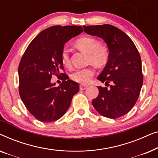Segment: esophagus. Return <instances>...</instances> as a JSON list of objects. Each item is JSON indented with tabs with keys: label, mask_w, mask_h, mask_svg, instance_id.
Here are the masks:
<instances>
[{
	"label": "esophagus",
	"mask_w": 158,
	"mask_h": 158,
	"mask_svg": "<svg viewBox=\"0 0 158 158\" xmlns=\"http://www.w3.org/2000/svg\"><path fill=\"white\" fill-rule=\"evenodd\" d=\"M88 85H83V84H81V85H80V89H81V90H85L86 88H88Z\"/></svg>",
	"instance_id": "esophagus-1"
}]
</instances>
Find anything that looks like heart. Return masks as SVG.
<instances>
[{"label":"heart","instance_id":"b5f03b06","mask_svg":"<svg viewBox=\"0 0 158 158\" xmlns=\"http://www.w3.org/2000/svg\"><path fill=\"white\" fill-rule=\"evenodd\" d=\"M75 46L80 50L85 52L89 55L88 62L95 65L101 67L107 63L109 58V51L106 46L101 44L96 39L84 36L75 42ZM61 60L64 65L68 66L70 63V50L67 46L62 47L61 51ZM95 74L93 68L77 69L71 75V79L73 81L81 84H87Z\"/></svg>","mask_w":158,"mask_h":158}]
</instances>
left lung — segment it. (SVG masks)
<instances>
[{
    "instance_id": "8db88e82",
    "label": "left lung",
    "mask_w": 158,
    "mask_h": 158,
    "mask_svg": "<svg viewBox=\"0 0 158 158\" xmlns=\"http://www.w3.org/2000/svg\"><path fill=\"white\" fill-rule=\"evenodd\" d=\"M83 29L88 34L102 38L109 50V60L98 79L112 85L109 88L98 86V96L92 104L105 117H121L135 106L143 83L139 52L129 36L114 26H83Z\"/></svg>"
}]
</instances>
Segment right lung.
Returning a JSON list of instances; mask_svg holds the SVG:
<instances>
[{
	"label": "right lung",
	"mask_w": 158,
	"mask_h": 158,
	"mask_svg": "<svg viewBox=\"0 0 158 158\" xmlns=\"http://www.w3.org/2000/svg\"><path fill=\"white\" fill-rule=\"evenodd\" d=\"M83 31L77 26H54L40 32L27 47L19 65V95L28 111L42 122L57 121L70 107L79 91L76 82L64 71L61 51L65 42ZM53 75L63 81L51 83Z\"/></svg>",
	"instance_id": "right-lung-1"
}]
</instances>
